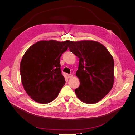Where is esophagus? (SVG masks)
Masks as SVG:
<instances>
[{
  "label": "esophagus",
  "instance_id": "1",
  "mask_svg": "<svg viewBox=\"0 0 135 135\" xmlns=\"http://www.w3.org/2000/svg\"><path fill=\"white\" fill-rule=\"evenodd\" d=\"M68 78H72L73 77V74H68Z\"/></svg>",
  "mask_w": 135,
  "mask_h": 135
}]
</instances>
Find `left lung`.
Masks as SVG:
<instances>
[{"mask_svg": "<svg viewBox=\"0 0 135 135\" xmlns=\"http://www.w3.org/2000/svg\"><path fill=\"white\" fill-rule=\"evenodd\" d=\"M70 51L79 59L76 96L88 104L99 102L111 91L114 77L113 56L104 45L93 40L72 42Z\"/></svg>", "mask_w": 135, "mask_h": 135, "instance_id": "obj_1", "label": "left lung"}]
</instances>
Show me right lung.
<instances>
[{
    "label": "right lung",
    "instance_id": "add662e5",
    "mask_svg": "<svg viewBox=\"0 0 135 135\" xmlns=\"http://www.w3.org/2000/svg\"><path fill=\"white\" fill-rule=\"evenodd\" d=\"M71 43L42 40L32 45L23 55L20 64L22 84L35 101L47 104L59 95L65 83L60 57Z\"/></svg>",
    "mask_w": 135,
    "mask_h": 135
}]
</instances>
